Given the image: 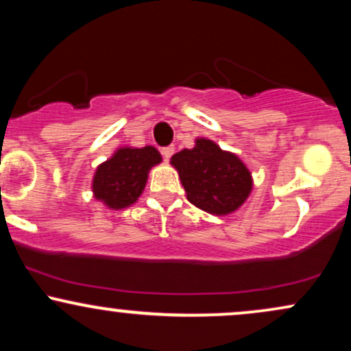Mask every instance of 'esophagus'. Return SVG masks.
Instances as JSON below:
<instances>
[{
    "instance_id": "1",
    "label": "esophagus",
    "mask_w": 351,
    "mask_h": 351,
    "mask_svg": "<svg viewBox=\"0 0 351 351\" xmlns=\"http://www.w3.org/2000/svg\"><path fill=\"white\" fill-rule=\"evenodd\" d=\"M160 152H162V156H163V158L167 160V162H168V160L171 158L173 153H175V148H173V147H163L162 150H160Z\"/></svg>"
}]
</instances>
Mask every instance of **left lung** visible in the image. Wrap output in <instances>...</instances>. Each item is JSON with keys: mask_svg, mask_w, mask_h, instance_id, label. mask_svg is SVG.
<instances>
[{"mask_svg": "<svg viewBox=\"0 0 351 351\" xmlns=\"http://www.w3.org/2000/svg\"><path fill=\"white\" fill-rule=\"evenodd\" d=\"M171 165L180 173L189 203L211 215L232 213L251 193L245 165L211 140H196L195 148L173 155Z\"/></svg>", "mask_w": 351, "mask_h": 351, "instance_id": "obj_1", "label": "left lung"}]
</instances>
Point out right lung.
I'll return each mask as SVG.
<instances>
[{"mask_svg":"<svg viewBox=\"0 0 351 351\" xmlns=\"http://www.w3.org/2000/svg\"><path fill=\"white\" fill-rule=\"evenodd\" d=\"M162 162L156 148H120L119 152L97 168L94 176V195L108 208L130 206L142 195L148 170Z\"/></svg>","mask_w":351,"mask_h":351,"instance_id":"obj_1","label":"right lung"}]
</instances>
